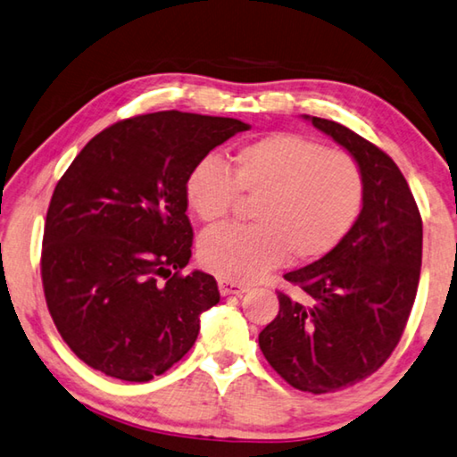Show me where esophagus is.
Returning a JSON list of instances; mask_svg holds the SVG:
<instances>
[{"mask_svg":"<svg viewBox=\"0 0 457 457\" xmlns=\"http://www.w3.org/2000/svg\"><path fill=\"white\" fill-rule=\"evenodd\" d=\"M217 287H220V293L223 296L240 295V293L248 291V285H242V282H234V280H226V278H220V282H217Z\"/></svg>","mask_w":457,"mask_h":457,"instance_id":"34e87169","label":"esophagus"}]
</instances>
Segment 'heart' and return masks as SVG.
Returning <instances> with one entry per match:
<instances>
[{
  "instance_id": "1",
  "label": "heart",
  "mask_w": 457,
  "mask_h": 457,
  "mask_svg": "<svg viewBox=\"0 0 457 457\" xmlns=\"http://www.w3.org/2000/svg\"><path fill=\"white\" fill-rule=\"evenodd\" d=\"M254 199L250 226H221L199 240L203 268L245 282L285 262H313L331 252L356 221L364 197L358 162L342 150L295 134H272L231 156L229 170L203 161L189 172L185 201L203 223Z\"/></svg>"
}]
</instances>
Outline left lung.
I'll use <instances>...</instances> for the list:
<instances>
[{
  "label": "left lung",
  "mask_w": 457,
  "mask_h": 457,
  "mask_svg": "<svg viewBox=\"0 0 457 457\" xmlns=\"http://www.w3.org/2000/svg\"><path fill=\"white\" fill-rule=\"evenodd\" d=\"M309 120L358 162L361 212L336 248L285 274L303 299L278 291V315L258 344L288 385L325 395L368 378L401 342L421 274L423 221L386 152L337 121Z\"/></svg>",
  "instance_id": "obj_1"
}]
</instances>
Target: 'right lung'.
<instances>
[{
	"mask_svg": "<svg viewBox=\"0 0 457 457\" xmlns=\"http://www.w3.org/2000/svg\"><path fill=\"white\" fill-rule=\"evenodd\" d=\"M250 126L156 112L115 121L85 144L50 199L40 274L61 337L93 370L148 382L191 350L220 303L189 264L185 183L215 146Z\"/></svg>",
	"mask_w": 457,
	"mask_h": 457,
	"instance_id": "right-lung-1",
	"label": "right lung"
}]
</instances>
